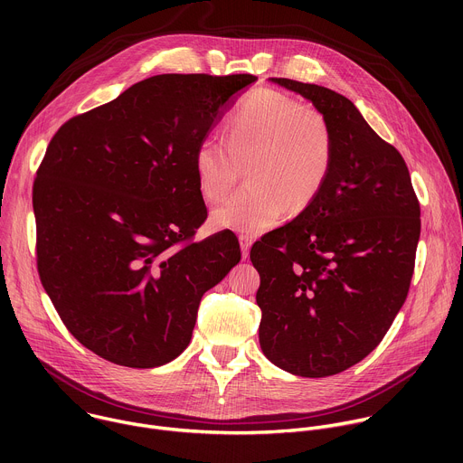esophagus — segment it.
Segmentation results:
<instances>
[{"label": "esophagus", "instance_id": "esophagus-1", "mask_svg": "<svg viewBox=\"0 0 463 463\" xmlns=\"http://www.w3.org/2000/svg\"><path fill=\"white\" fill-rule=\"evenodd\" d=\"M250 238L249 236H240V249H241V256L243 258H249V252H250Z\"/></svg>", "mask_w": 463, "mask_h": 463}]
</instances>
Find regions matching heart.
Segmentation results:
<instances>
[{"mask_svg": "<svg viewBox=\"0 0 463 463\" xmlns=\"http://www.w3.org/2000/svg\"><path fill=\"white\" fill-rule=\"evenodd\" d=\"M194 175L207 202H222L241 165L249 183L213 213L218 229L260 234L282 222L291 205L306 209L334 165L324 117L275 90L250 93L229 117L227 136L205 137L194 150Z\"/></svg>", "mask_w": 463, "mask_h": 463, "instance_id": "1", "label": "heart"}]
</instances>
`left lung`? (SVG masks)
<instances>
[{"instance_id": "8db88e82", "label": "left lung", "mask_w": 463, "mask_h": 463, "mask_svg": "<svg viewBox=\"0 0 463 463\" xmlns=\"http://www.w3.org/2000/svg\"><path fill=\"white\" fill-rule=\"evenodd\" d=\"M309 100L334 139L315 200L250 249L260 346L279 368L327 377L363 361L400 313L414 273L420 203L402 154L346 97L269 79Z\"/></svg>"}]
</instances>
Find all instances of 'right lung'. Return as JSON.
<instances>
[{"mask_svg": "<svg viewBox=\"0 0 463 463\" xmlns=\"http://www.w3.org/2000/svg\"><path fill=\"white\" fill-rule=\"evenodd\" d=\"M258 79L157 75L65 122L36 172L38 273L71 335L129 368L174 361L241 258L207 220L194 150Z\"/></svg>", "mask_w": 463, "mask_h": 463, "instance_id": "1", "label": "right lung"}]
</instances>
